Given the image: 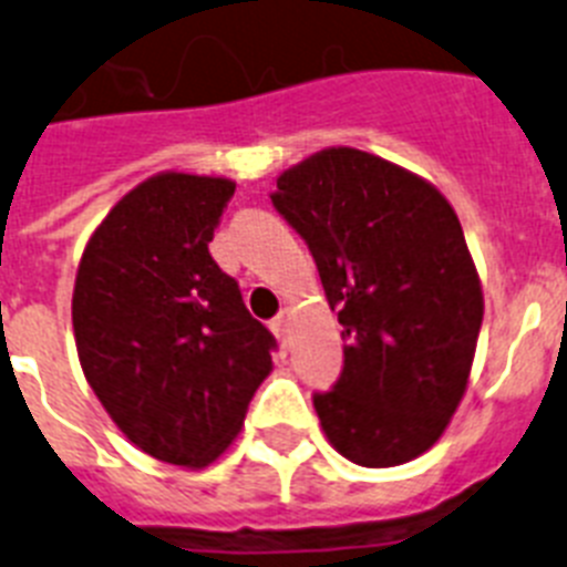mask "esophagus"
Instances as JSON below:
<instances>
[{
	"mask_svg": "<svg viewBox=\"0 0 567 567\" xmlns=\"http://www.w3.org/2000/svg\"><path fill=\"white\" fill-rule=\"evenodd\" d=\"M289 323H292V309H280L278 316L272 318V332H275V336L287 338Z\"/></svg>",
	"mask_w": 567,
	"mask_h": 567,
	"instance_id": "esophagus-1",
	"label": "esophagus"
}]
</instances>
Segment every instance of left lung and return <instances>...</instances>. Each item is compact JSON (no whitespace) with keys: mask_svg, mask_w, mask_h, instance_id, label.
<instances>
[{"mask_svg":"<svg viewBox=\"0 0 567 567\" xmlns=\"http://www.w3.org/2000/svg\"><path fill=\"white\" fill-rule=\"evenodd\" d=\"M272 206L312 251L343 327L341 375L312 393L323 433L361 467L422 456L462 401L485 312L456 212L358 148L280 174Z\"/></svg>","mask_w":567,"mask_h":567,"instance_id":"8db88e82","label":"left lung"}]
</instances>
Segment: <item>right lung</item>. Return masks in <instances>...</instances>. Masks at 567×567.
I'll list each match as a JSON object with an SVG mask.
<instances>
[{
	"label": "right lung",
	"instance_id": "obj_1",
	"mask_svg": "<svg viewBox=\"0 0 567 567\" xmlns=\"http://www.w3.org/2000/svg\"><path fill=\"white\" fill-rule=\"evenodd\" d=\"M231 195L224 177L157 174L109 212L76 272L91 390L143 453L181 467L229 447L278 347L209 255Z\"/></svg>",
	"mask_w": 567,
	"mask_h": 567
}]
</instances>
